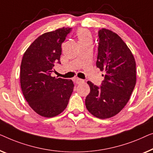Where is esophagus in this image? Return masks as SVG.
I'll return each mask as SVG.
<instances>
[{
    "mask_svg": "<svg viewBox=\"0 0 153 153\" xmlns=\"http://www.w3.org/2000/svg\"><path fill=\"white\" fill-rule=\"evenodd\" d=\"M76 83L77 85H82V84H84L85 83V80L82 79H79V78H77L76 79Z\"/></svg>",
    "mask_w": 153,
    "mask_h": 153,
    "instance_id": "1",
    "label": "esophagus"
}]
</instances>
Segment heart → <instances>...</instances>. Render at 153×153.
I'll use <instances>...</instances> for the list:
<instances>
[{
  "mask_svg": "<svg viewBox=\"0 0 153 153\" xmlns=\"http://www.w3.org/2000/svg\"><path fill=\"white\" fill-rule=\"evenodd\" d=\"M77 37L78 39L79 45L82 44H91L92 41V35L89 30L87 29L80 28L77 31Z\"/></svg>",
  "mask_w": 153,
  "mask_h": 153,
  "instance_id": "obj_1",
  "label": "heart"
}]
</instances>
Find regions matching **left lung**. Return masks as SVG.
Masks as SVG:
<instances>
[{"label": "left lung", "mask_w": 153, "mask_h": 153, "mask_svg": "<svg viewBox=\"0 0 153 153\" xmlns=\"http://www.w3.org/2000/svg\"><path fill=\"white\" fill-rule=\"evenodd\" d=\"M96 66L105 71L100 87L88 81L90 92L85 99L87 110L101 119L119 114L130 100L136 85V62L126 43L117 33L102 28L98 32Z\"/></svg>", "instance_id": "1"}]
</instances>
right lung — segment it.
<instances>
[{"mask_svg":"<svg viewBox=\"0 0 153 153\" xmlns=\"http://www.w3.org/2000/svg\"><path fill=\"white\" fill-rule=\"evenodd\" d=\"M71 29L63 27L44 33L32 43L23 56L21 91L30 107L42 117L51 118L61 114L74 90L71 79L51 76L54 64H60L62 44Z\"/></svg>","mask_w":153,"mask_h":153,"instance_id":"1","label":"right lung"}]
</instances>
